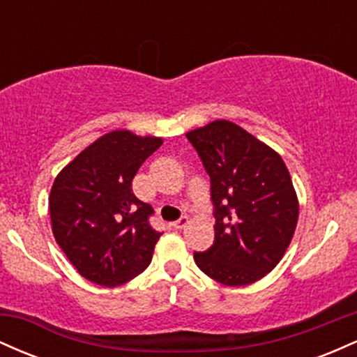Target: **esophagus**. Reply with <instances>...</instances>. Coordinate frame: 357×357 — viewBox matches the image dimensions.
I'll list each match as a JSON object with an SVG mask.
<instances>
[{"instance_id":"34e87169","label":"esophagus","mask_w":357,"mask_h":357,"mask_svg":"<svg viewBox=\"0 0 357 357\" xmlns=\"http://www.w3.org/2000/svg\"><path fill=\"white\" fill-rule=\"evenodd\" d=\"M186 225H190V218H188V216H181L179 220L173 221V228H176V230H183Z\"/></svg>"}]
</instances>
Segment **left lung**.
Returning <instances> with one entry per match:
<instances>
[{
    "mask_svg": "<svg viewBox=\"0 0 357 357\" xmlns=\"http://www.w3.org/2000/svg\"><path fill=\"white\" fill-rule=\"evenodd\" d=\"M210 174L215 241L195 252L202 272L223 285L260 280L292 241L298 199L284 159L230 121H213L186 134Z\"/></svg>",
    "mask_w": 357,
    "mask_h": 357,
    "instance_id": "8db88e82",
    "label": "left lung"
}]
</instances>
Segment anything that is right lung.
<instances>
[{"instance_id": "add662e5", "label": "right lung", "mask_w": 357, "mask_h": 357, "mask_svg": "<svg viewBox=\"0 0 357 357\" xmlns=\"http://www.w3.org/2000/svg\"><path fill=\"white\" fill-rule=\"evenodd\" d=\"M161 137L112 130L85 147L53 181L52 231L77 272L102 287L132 280L151 264L161 233L153 208L132 192L142 162Z\"/></svg>"}]
</instances>
